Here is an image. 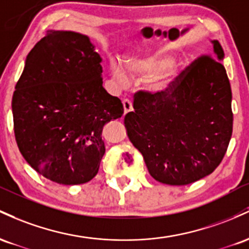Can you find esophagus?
<instances>
[{"mask_svg":"<svg viewBox=\"0 0 249 249\" xmlns=\"http://www.w3.org/2000/svg\"><path fill=\"white\" fill-rule=\"evenodd\" d=\"M122 103H124V114L129 113V111L133 110V103H132V101H130L129 99H124V101H122Z\"/></svg>","mask_w":249,"mask_h":249,"instance_id":"esophagus-1","label":"esophagus"}]
</instances>
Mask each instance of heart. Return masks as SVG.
<instances>
[{
	"instance_id": "b5f03b06",
	"label": "heart",
	"mask_w": 249,
	"mask_h": 249,
	"mask_svg": "<svg viewBox=\"0 0 249 249\" xmlns=\"http://www.w3.org/2000/svg\"><path fill=\"white\" fill-rule=\"evenodd\" d=\"M125 68L135 79H146L144 86L153 95H164L172 90L180 75V66L173 62V53L164 49L147 56L128 58ZM113 75L120 85H125L129 80L120 63L113 64Z\"/></svg>"
}]
</instances>
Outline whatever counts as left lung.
I'll list each match as a JSON object with an SVG mask.
<instances>
[{
	"instance_id": "8db88e82",
	"label": "left lung",
	"mask_w": 249,
	"mask_h": 249,
	"mask_svg": "<svg viewBox=\"0 0 249 249\" xmlns=\"http://www.w3.org/2000/svg\"><path fill=\"white\" fill-rule=\"evenodd\" d=\"M213 57L201 56L178 75L172 90L134 95L124 125L156 181L185 186L213 173L233 132L231 89L225 54L213 40Z\"/></svg>"
}]
</instances>
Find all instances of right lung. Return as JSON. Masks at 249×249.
I'll list each match as a JSON object with an SVG mask.
<instances>
[{"mask_svg":"<svg viewBox=\"0 0 249 249\" xmlns=\"http://www.w3.org/2000/svg\"><path fill=\"white\" fill-rule=\"evenodd\" d=\"M102 58L87 35L49 30L30 50L13 95L14 132L22 156L60 185L97 174L103 125L124 114L103 88Z\"/></svg>","mask_w":249,"mask_h":249,"instance_id":"add662e5","label":"right lung"}]
</instances>
